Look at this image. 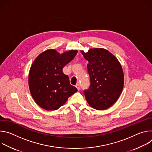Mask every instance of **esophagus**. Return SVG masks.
Here are the masks:
<instances>
[{
    "instance_id": "esophagus-1",
    "label": "esophagus",
    "mask_w": 152,
    "mask_h": 152,
    "mask_svg": "<svg viewBox=\"0 0 152 152\" xmlns=\"http://www.w3.org/2000/svg\"><path fill=\"white\" fill-rule=\"evenodd\" d=\"M76 87L77 88V89L78 90H80V85L79 84H76Z\"/></svg>"
}]
</instances>
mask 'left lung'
Listing matches in <instances>:
<instances>
[{
  "label": "left lung",
  "mask_w": 152,
  "mask_h": 152,
  "mask_svg": "<svg viewBox=\"0 0 152 152\" xmlns=\"http://www.w3.org/2000/svg\"><path fill=\"white\" fill-rule=\"evenodd\" d=\"M88 61L90 88L84 91L89 105L97 110L111 107L119 98L124 86V73L121 64L110 52L103 48L80 51Z\"/></svg>",
  "instance_id": "8db88e82"
}]
</instances>
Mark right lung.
Masks as SVG:
<instances>
[{"mask_svg":"<svg viewBox=\"0 0 152 152\" xmlns=\"http://www.w3.org/2000/svg\"><path fill=\"white\" fill-rule=\"evenodd\" d=\"M77 53V50H71L60 54L55 49H48L33 62L29 73V87L32 98L42 109H59L77 91L62 72Z\"/></svg>","mask_w":152,"mask_h":152,"instance_id":"1","label":"right lung"}]
</instances>
